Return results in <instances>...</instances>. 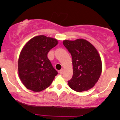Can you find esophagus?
<instances>
[{
	"label": "esophagus",
	"mask_w": 120,
	"mask_h": 120,
	"mask_svg": "<svg viewBox=\"0 0 120 120\" xmlns=\"http://www.w3.org/2000/svg\"><path fill=\"white\" fill-rule=\"evenodd\" d=\"M59 73H60V74H62L63 73V69H61V70H60V71H59Z\"/></svg>",
	"instance_id": "1"
}]
</instances>
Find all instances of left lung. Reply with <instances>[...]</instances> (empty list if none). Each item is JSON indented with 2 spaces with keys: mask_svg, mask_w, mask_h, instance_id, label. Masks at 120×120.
I'll list each match as a JSON object with an SVG mask.
<instances>
[{
  "mask_svg": "<svg viewBox=\"0 0 120 120\" xmlns=\"http://www.w3.org/2000/svg\"><path fill=\"white\" fill-rule=\"evenodd\" d=\"M64 46L72 59V77L68 83L75 91H86L95 86L102 70L101 58L92 44L83 39L64 40Z\"/></svg>",
  "mask_w": 120,
  "mask_h": 120,
  "instance_id": "1",
  "label": "left lung"
}]
</instances>
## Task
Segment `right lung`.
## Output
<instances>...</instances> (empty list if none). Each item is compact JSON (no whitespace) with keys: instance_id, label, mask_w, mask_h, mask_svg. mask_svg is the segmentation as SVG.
<instances>
[{"instance_id":"right-lung-1","label":"right lung","mask_w":120,"mask_h":120,"mask_svg":"<svg viewBox=\"0 0 120 120\" xmlns=\"http://www.w3.org/2000/svg\"><path fill=\"white\" fill-rule=\"evenodd\" d=\"M58 44L57 40L45 35L32 38L20 52L19 75L27 89L41 92L50 85L57 71L48 58L49 50Z\"/></svg>"}]
</instances>
